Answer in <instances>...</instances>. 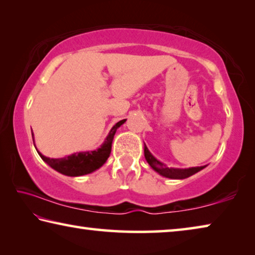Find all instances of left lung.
Here are the masks:
<instances>
[{
    "mask_svg": "<svg viewBox=\"0 0 255 255\" xmlns=\"http://www.w3.org/2000/svg\"><path fill=\"white\" fill-rule=\"evenodd\" d=\"M144 154H145V158L147 163L149 164L150 166L153 167V170H155L163 176L165 178H170V179H185L189 178V176L193 175L197 172H199L200 170L204 169L205 166H198V167H191V169H172V167H167L165 164L161 163L159 161H157L152 154L149 153L148 148L146 147L144 148Z\"/></svg>",
    "mask_w": 255,
    "mask_h": 255,
    "instance_id": "1",
    "label": "left lung"
}]
</instances>
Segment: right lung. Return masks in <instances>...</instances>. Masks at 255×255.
Masks as SVG:
<instances>
[{
    "instance_id": "1",
    "label": "right lung",
    "mask_w": 255,
    "mask_h": 255,
    "mask_svg": "<svg viewBox=\"0 0 255 255\" xmlns=\"http://www.w3.org/2000/svg\"><path fill=\"white\" fill-rule=\"evenodd\" d=\"M126 122V119L120 120L119 123L115 125L108 135L105 143L100 148L92 152H81L72 154L70 156L63 158H49L38 152L40 157L48 164L49 166L53 167L59 173L65 174L68 176H80L84 174H89L91 172L96 171L99 167H101L106 163L108 157L110 156L111 153V145L114 140V136L116 130Z\"/></svg>"
}]
</instances>
